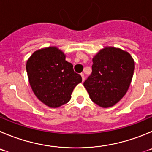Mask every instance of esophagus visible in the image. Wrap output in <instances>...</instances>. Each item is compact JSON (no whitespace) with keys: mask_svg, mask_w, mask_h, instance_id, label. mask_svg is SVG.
Segmentation results:
<instances>
[{"mask_svg":"<svg viewBox=\"0 0 152 152\" xmlns=\"http://www.w3.org/2000/svg\"><path fill=\"white\" fill-rule=\"evenodd\" d=\"M81 76H82V79H83V81H84L85 80V75H84V73H81Z\"/></svg>","mask_w":152,"mask_h":152,"instance_id":"34e87169","label":"esophagus"}]
</instances>
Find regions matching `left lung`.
Returning <instances> with one entry per match:
<instances>
[{
	"instance_id": "left-lung-1",
	"label": "left lung",
	"mask_w": 152,
	"mask_h": 152,
	"mask_svg": "<svg viewBox=\"0 0 152 152\" xmlns=\"http://www.w3.org/2000/svg\"><path fill=\"white\" fill-rule=\"evenodd\" d=\"M91 74L84 82L91 100L108 108L121 100L130 87L135 64L130 54L106 47L93 58Z\"/></svg>"
}]
</instances>
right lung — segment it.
Wrapping results in <instances>:
<instances>
[{
    "label": "right lung",
    "mask_w": 152,
    "mask_h": 152,
    "mask_svg": "<svg viewBox=\"0 0 152 152\" xmlns=\"http://www.w3.org/2000/svg\"><path fill=\"white\" fill-rule=\"evenodd\" d=\"M26 69L34 94L52 108L67 103L74 88L82 82L73 64L65 61L64 52L56 47L34 52L27 61Z\"/></svg>",
    "instance_id": "right-lung-1"
}]
</instances>
